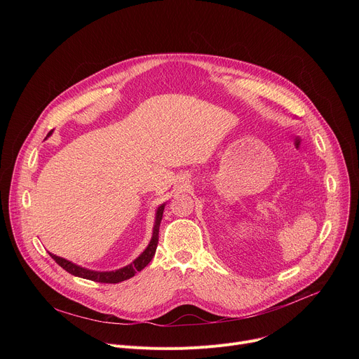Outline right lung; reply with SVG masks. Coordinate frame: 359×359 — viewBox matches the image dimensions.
Wrapping results in <instances>:
<instances>
[{
	"label": "right lung",
	"mask_w": 359,
	"mask_h": 359,
	"mask_svg": "<svg viewBox=\"0 0 359 359\" xmlns=\"http://www.w3.org/2000/svg\"><path fill=\"white\" fill-rule=\"evenodd\" d=\"M53 135V130L48 133V136ZM166 204H161V206L156 209V216H155V224H153V233H151V238L147 244V247L139 254V257H136L130 264L115 270V271H95V270H89L85 267H81L67 259L58 257V255L49 252L50 257H53L64 270H67L69 274L75 276V277H81V278H86V280H92L96 283H107V284H116L125 280L132 278L137 271L143 270L150 260L153 259V255L156 252V247H158V241H159V226L163 217V210H165Z\"/></svg>",
	"instance_id": "1"
}]
</instances>
